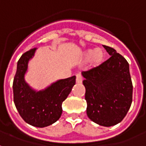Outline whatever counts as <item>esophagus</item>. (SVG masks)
I'll return each instance as SVG.
<instances>
[{"label": "esophagus", "instance_id": "esophagus-1", "mask_svg": "<svg viewBox=\"0 0 146 146\" xmlns=\"http://www.w3.org/2000/svg\"><path fill=\"white\" fill-rule=\"evenodd\" d=\"M83 78L82 76H80V74H77L76 76V84H81L82 83Z\"/></svg>", "mask_w": 146, "mask_h": 146}]
</instances>
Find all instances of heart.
I'll use <instances>...</instances> for the list:
<instances>
[{
    "label": "heart",
    "mask_w": 146,
    "mask_h": 146,
    "mask_svg": "<svg viewBox=\"0 0 146 146\" xmlns=\"http://www.w3.org/2000/svg\"><path fill=\"white\" fill-rule=\"evenodd\" d=\"M106 53L102 49L92 48L88 49L83 53V60L88 62L90 61V68H96L99 66L105 60Z\"/></svg>",
    "instance_id": "obj_1"
}]
</instances>
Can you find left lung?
I'll use <instances>...</instances> for the list:
<instances>
[{
	"instance_id": "8db88e82",
	"label": "left lung",
	"mask_w": 146,
	"mask_h": 146,
	"mask_svg": "<svg viewBox=\"0 0 146 146\" xmlns=\"http://www.w3.org/2000/svg\"><path fill=\"white\" fill-rule=\"evenodd\" d=\"M103 47L111 57L99 66L82 72L83 84L89 119L111 127L121 122L128 112L133 86L127 60L113 48Z\"/></svg>"
}]
</instances>
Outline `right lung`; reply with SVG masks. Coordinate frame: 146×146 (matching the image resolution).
<instances>
[{"instance_id": "right-lung-1", "label": "right lung", "mask_w": 146, "mask_h": 146, "mask_svg": "<svg viewBox=\"0 0 146 146\" xmlns=\"http://www.w3.org/2000/svg\"><path fill=\"white\" fill-rule=\"evenodd\" d=\"M37 48L24 53L17 62L13 81L14 102L25 122L36 127L51 125L60 118L62 104L68 97L76 83V76L58 80L46 88L36 91L26 81L28 64Z\"/></svg>"}]
</instances>
